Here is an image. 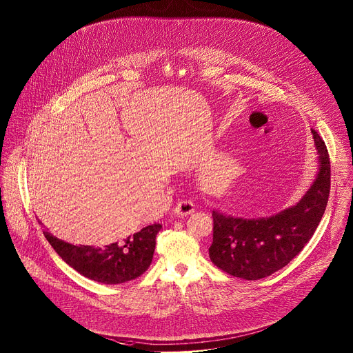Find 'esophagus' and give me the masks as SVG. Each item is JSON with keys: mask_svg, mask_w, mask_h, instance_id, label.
Returning <instances> with one entry per match:
<instances>
[{"mask_svg": "<svg viewBox=\"0 0 353 353\" xmlns=\"http://www.w3.org/2000/svg\"><path fill=\"white\" fill-rule=\"evenodd\" d=\"M195 212L194 203L190 202V201H181V202L177 203V206L174 208V214H176V215H180V216L188 215V214H191V212Z\"/></svg>", "mask_w": 353, "mask_h": 353, "instance_id": "obj_1", "label": "esophagus"}]
</instances>
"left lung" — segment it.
<instances>
[{"mask_svg":"<svg viewBox=\"0 0 353 353\" xmlns=\"http://www.w3.org/2000/svg\"><path fill=\"white\" fill-rule=\"evenodd\" d=\"M319 170L305 195L272 216L234 218L212 212V263L225 273L261 280L286 266L310 241L326 210L330 192V159L325 141L312 130Z\"/></svg>","mask_w":353,"mask_h":353,"instance_id":"1","label":"left lung"}]
</instances>
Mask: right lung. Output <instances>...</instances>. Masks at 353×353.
I'll list each match as a JSON object with an SVG mask.
<instances>
[{"mask_svg": "<svg viewBox=\"0 0 353 353\" xmlns=\"http://www.w3.org/2000/svg\"><path fill=\"white\" fill-rule=\"evenodd\" d=\"M161 228L162 225L152 223L120 243L101 247L73 245L49 232L43 234L61 259L77 273L92 281L116 285L135 280L148 269L155 250V236Z\"/></svg>", "mask_w": 353, "mask_h": 353, "instance_id": "add662e5", "label": "right lung"}]
</instances>
